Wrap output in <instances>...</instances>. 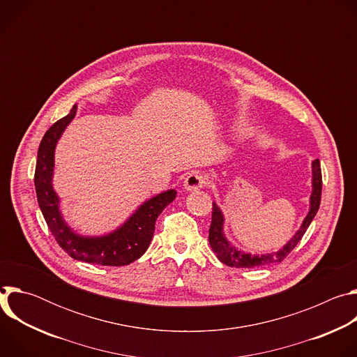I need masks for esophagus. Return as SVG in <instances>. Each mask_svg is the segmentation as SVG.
I'll list each match as a JSON object with an SVG mask.
<instances>
[{"label":"esophagus","mask_w":357,"mask_h":357,"mask_svg":"<svg viewBox=\"0 0 357 357\" xmlns=\"http://www.w3.org/2000/svg\"><path fill=\"white\" fill-rule=\"evenodd\" d=\"M208 175L203 174V172H199V171H195V172H190L185 181H183V188L185 190H197V189H202L203 186H206L208 183Z\"/></svg>","instance_id":"esophagus-1"}]
</instances>
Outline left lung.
Listing matches in <instances>:
<instances>
[{
    "instance_id": "obj_1",
    "label": "left lung",
    "mask_w": 357,
    "mask_h": 357,
    "mask_svg": "<svg viewBox=\"0 0 357 357\" xmlns=\"http://www.w3.org/2000/svg\"><path fill=\"white\" fill-rule=\"evenodd\" d=\"M312 195H311V209L308 216L305 218L301 229L296 231V234L288 241L287 245H284L280 251L271 252V254H261V256H251V254H245L238 251L237 248L231 247L229 241L223 236V215L220 209L216 206V203H213V211H212V223L209 229V243L216 252L218 259L229 266V267H236V268H252V267H259V266H268V264H275L281 263L288 254L295 248V245L299 243L302 236L307 231L310 227L312 219L315 218L319 205H321V195H322V171H321V162L319 160H315L312 162Z\"/></svg>"
}]
</instances>
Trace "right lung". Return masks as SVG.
Returning <instances> with one entry per match:
<instances>
[{"instance_id":"right-lung-1","label":"right lung","mask_w":357,"mask_h":357,"mask_svg":"<svg viewBox=\"0 0 357 357\" xmlns=\"http://www.w3.org/2000/svg\"><path fill=\"white\" fill-rule=\"evenodd\" d=\"M70 113L50 127L39 145L35 168V190L39 208L56 243L75 260L98 266H128L146 251L155 231V222L162 211L175 199L174 189L149 199L130 218L124 226L105 237H82L75 234L61 218L58 196L52 188L54 152L59 137L76 114Z\"/></svg>"}]
</instances>
